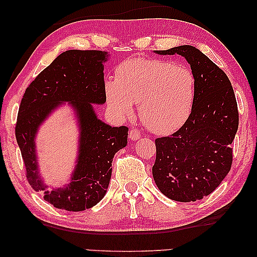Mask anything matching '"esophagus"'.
Here are the masks:
<instances>
[{
    "mask_svg": "<svg viewBox=\"0 0 257 257\" xmlns=\"http://www.w3.org/2000/svg\"><path fill=\"white\" fill-rule=\"evenodd\" d=\"M128 137L131 140H138L142 135H140V132L137 128H131L128 132Z\"/></svg>",
    "mask_w": 257,
    "mask_h": 257,
    "instance_id": "obj_1",
    "label": "esophagus"
}]
</instances>
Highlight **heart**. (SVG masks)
I'll list each match as a JSON object with an SVG mask.
<instances>
[{"mask_svg": "<svg viewBox=\"0 0 257 257\" xmlns=\"http://www.w3.org/2000/svg\"><path fill=\"white\" fill-rule=\"evenodd\" d=\"M107 104L117 117L131 118L139 103L143 124L157 135L181 127L195 100V77L191 69L170 61L130 58L115 69V80L105 83Z\"/></svg>", "mask_w": 257, "mask_h": 257, "instance_id": "heart-1", "label": "heart"}]
</instances>
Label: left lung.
Wrapping results in <instances>:
<instances>
[{"instance_id":"obj_1","label":"left lung","mask_w":257,"mask_h":257,"mask_svg":"<svg viewBox=\"0 0 257 257\" xmlns=\"http://www.w3.org/2000/svg\"><path fill=\"white\" fill-rule=\"evenodd\" d=\"M154 52L186 58L195 77V100L177 132L156 139L153 179L174 201L201 200L215 191L233 163L231 143L238 127L233 86L226 73L192 45Z\"/></svg>"}]
</instances>
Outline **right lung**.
I'll list each match as a JSON object with an SVG mask.
<instances>
[{
	"instance_id": "1",
	"label": "right lung",
	"mask_w": 257,
	"mask_h": 257,
	"mask_svg": "<svg viewBox=\"0 0 257 257\" xmlns=\"http://www.w3.org/2000/svg\"><path fill=\"white\" fill-rule=\"evenodd\" d=\"M107 57L100 50L63 52L30 83L21 100L15 135L28 182L56 208L80 212L97 205L106 194L114 154L127 144L128 128L105 124L92 106L106 101L103 63ZM65 101L79 119V159L72 182L49 192L38 172L34 137L44 119Z\"/></svg>"
}]
</instances>
